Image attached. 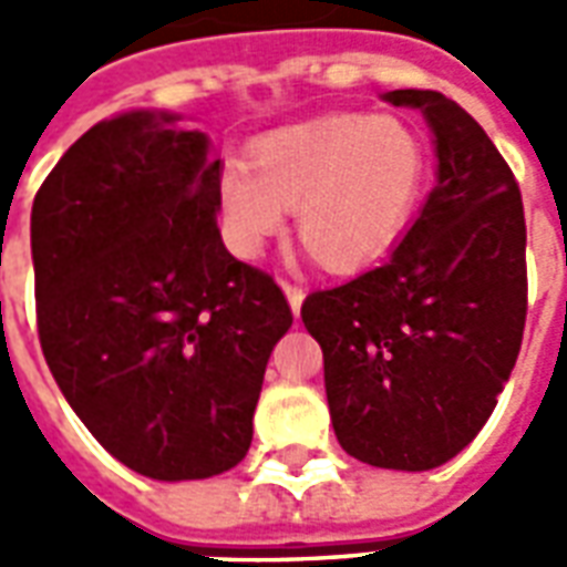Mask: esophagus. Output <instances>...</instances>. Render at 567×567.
Returning <instances> with one entry per match:
<instances>
[{"instance_id": "34e87169", "label": "esophagus", "mask_w": 567, "mask_h": 567, "mask_svg": "<svg viewBox=\"0 0 567 567\" xmlns=\"http://www.w3.org/2000/svg\"><path fill=\"white\" fill-rule=\"evenodd\" d=\"M282 291L285 297H288V307H291V312H300V307H303V297H307V291L300 288V285H291V282H282Z\"/></svg>"}]
</instances>
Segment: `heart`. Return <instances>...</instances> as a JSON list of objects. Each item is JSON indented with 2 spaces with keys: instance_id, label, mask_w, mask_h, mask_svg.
<instances>
[{
  "instance_id": "b5f03b06",
  "label": "heart",
  "mask_w": 567,
  "mask_h": 567,
  "mask_svg": "<svg viewBox=\"0 0 567 567\" xmlns=\"http://www.w3.org/2000/svg\"><path fill=\"white\" fill-rule=\"evenodd\" d=\"M427 151L401 117L340 112L270 130L218 175L227 246L258 258L295 212L321 267L352 272L394 246L425 194Z\"/></svg>"
}]
</instances>
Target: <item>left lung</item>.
<instances>
[{
  "label": "left lung",
  "mask_w": 567,
  "mask_h": 567,
  "mask_svg": "<svg viewBox=\"0 0 567 567\" xmlns=\"http://www.w3.org/2000/svg\"><path fill=\"white\" fill-rule=\"evenodd\" d=\"M419 109L434 187L380 267L312 291L303 324L324 352L333 434L389 471L440 467L480 434L525 328L523 197L486 130L437 91H389Z\"/></svg>",
  "instance_id": "8db88e82"
}]
</instances>
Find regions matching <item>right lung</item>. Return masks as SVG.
<instances>
[{
	"label": "right lung",
	"mask_w": 567,
	"mask_h": 567,
	"mask_svg": "<svg viewBox=\"0 0 567 567\" xmlns=\"http://www.w3.org/2000/svg\"><path fill=\"white\" fill-rule=\"evenodd\" d=\"M212 140L133 109L60 157L30 218L39 340L93 437L151 480H206L246 458L291 309L218 234Z\"/></svg>",
	"instance_id": "obj_1"
}]
</instances>
